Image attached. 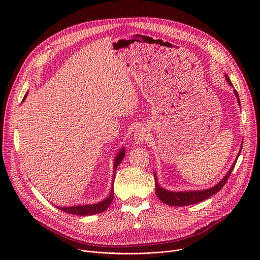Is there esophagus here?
<instances>
[{"label":"esophagus","mask_w":260,"mask_h":260,"mask_svg":"<svg viewBox=\"0 0 260 260\" xmlns=\"http://www.w3.org/2000/svg\"><path fill=\"white\" fill-rule=\"evenodd\" d=\"M148 137H149V133L145 128V127H139V129L136 131L135 133V141L137 143H143L148 140Z\"/></svg>","instance_id":"1"}]
</instances>
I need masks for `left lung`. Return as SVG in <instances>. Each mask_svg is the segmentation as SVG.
Returning a JSON list of instances; mask_svg holds the SVG:
<instances>
[{"instance_id": "8db88e82", "label": "left lung", "mask_w": 260, "mask_h": 260, "mask_svg": "<svg viewBox=\"0 0 260 260\" xmlns=\"http://www.w3.org/2000/svg\"><path fill=\"white\" fill-rule=\"evenodd\" d=\"M225 79L226 81L229 82V84L231 86L234 87L231 79L229 78L228 75H225ZM236 96H237V101L239 103V105L241 106L240 104V99H239V94H238V91L235 89L234 90ZM242 147H243V142H242V146L240 148V151L238 153V156L236 158V160L234 161L232 168L230 169V171L228 172V174L223 177V179H222L219 183H217L216 185H214L213 187L209 188V189H204V190H189V191H170V190H167L162 187H160V185L158 184V180H157V177H156V174L154 173V179H155V194L156 197L162 202L165 203L166 205H169V206H175V207H183V206H189V205H193V204H198L200 202H203L205 200H208L209 198H211L213 194L217 193L219 190H221V188L224 186L226 181L229 180L235 166H236V162H237V159L241 153V150H242Z\"/></svg>"}]
</instances>
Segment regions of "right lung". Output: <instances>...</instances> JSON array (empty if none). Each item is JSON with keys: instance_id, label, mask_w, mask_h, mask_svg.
Segmentation results:
<instances>
[{"instance_id": "1", "label": "right lung", "mask_w": 260, "mask_h": 260, "mask_svg": "<svg viewBox=\"0 0 260 260\" xmlns=\"http://www.w3.org/2000/svg\"><path fill=\"white\" fill-rule=\"evenodd\" d=\"M27 91L22 100V102L25 100L26 95H27ZM125 155V150L124 148L122 147L120 151L117 153L115 159H114V170H113V181L115 178V171L117 169V167L119 166V164L121 162V160L123 159ZM112 181V188H111V192L109 194V197L107 199H105L104 201L96 203V204H92V205H79V206H72V207H59L57 206L56 208H58L59 210H61L62 212L69 213V214H74V215H79V216H88V215H93V214H98V213H102L104 212L113 201V197H114V190H113V184L114 182Z\"/></svg>"}]
</instances>
